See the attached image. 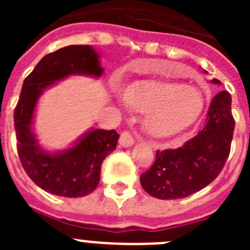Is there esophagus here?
<instances>
[{
    "label": "esophagus",
    "mask_w": 250,
    "mask_h": 250,
    "mask_svg": "<svg viewBox=\"0 0 250 250\" xmlns=\"http://www.w3.org/2000/svg\"><path fill=\"white\" fill-rule=\"evenodd\" d=\"M119 144L121 145L123 147H129L134 144V138L130 132L124 131L123 134L120 135V140H119Z\"/></svg>",
    "instance_id": "34e87169"
}]
</instances>
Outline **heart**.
Here are the masks:
<instances>
[{
    "mask_svg": "<svg viewBox=\"0 0 250 250\" xmlns=\"http://www.w3.org/2000/svg\"><path fill=\"white\" fill-rule=\"evenodd\" d=\"M124 103L131 111L146 115V132L159 140L180 135L199 119L204 107L198 90L160 80L130 85L124 91Z\"/></svg>",
    "mask_w": 250,
    "mask_h": 250,
    "instance_id": "1",
    "label": "heart"
}]
</instances>
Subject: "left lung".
<instances>
[{
	"label": "left lung",
	"instance_id": "obj_1",
	"mask_svg": "<svg viewBox=\"0 0 250 250\" xmlns=\"http://www.w3.org/2000/svg\"><path fill=\"white\" fill-rule=\"evenodd\" d=\"M211 83L220 85V81L213 79ZM234 125L230 94L220 91L209 106L204 127L193 139L178 149L156 151L155 163L141 174V187L163 200L202 190L219 175L228 159Z\"/></svg>",
	"mask_w": 250,
	"mask_h": 250
}]
</instances>
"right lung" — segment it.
Returning <instances> with one entry per match:
<instances>
[{"mask_svg": "<svg viewBox=\"0 0 250 250\" xmlns=\"http://www.w3.org/2000/svg\"><path fill=\"white\" fill-rule=\"evenodd\" d=\"M99 57L90 45L66 46L42 57L23 81L13 114L17 151L26 174L47 193L66 198L89 195L100 182L104 159L116 149L120 135L115 130L90 129L67 149L47 151L32 126L42 92L72 75L100 77L104 68Z\"/></svg>", "mask_w": 250, "mask_h": 250, "instance_id": "obj_1", "label": "right lung"}]
</instances>
